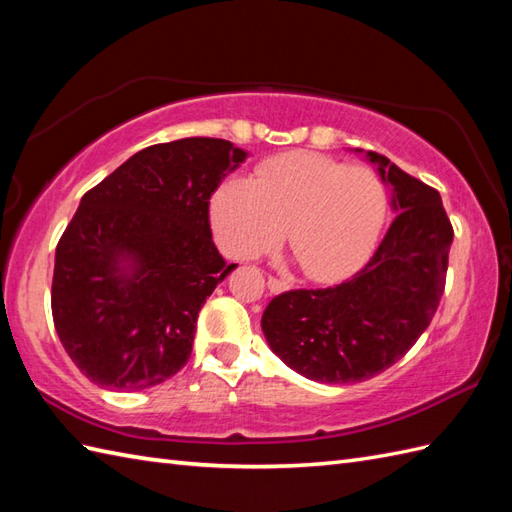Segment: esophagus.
I'll return each instance as SVG.
<instances>
[{
    "mask_svg": "<svg viewBox=\"0 0 512 512\" xmlns=\"http://www.w3.org/2000/svg\"><path fill=\"white\" fill-rule=\"evenodd\" d=\"M267 287H269L271 293H282V291H287L291 285H289L287 280H280V278L269 276V278H267Z\"/></svg>",
    "mask_w": 512,
    "mask_h": 512,
    "instance_id": "1",
    "label": "esophagus"
}]
</instances>
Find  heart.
<instances>
[{
    "label": "heart",
    "mask_w": 512,
    "mask_h": 512,
    "mask_svg": "<svg viewBox=\"0 0 512 512\" xmlns=\"http://www.w3.org/2000/svg\"><path fill=\"white\" fill-rule=\"evenodd\" d=\"M385 188L368 168L309 151L278 155L256 177H227L210 199V225L227 256L252 260L285 232L306 276L335 280L357 269L381 234Z\"/></svg>",
    "instance_id": "heart-1"
}]
</instances>
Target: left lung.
Here are the masks:
<instances>
[{"label": "left lung", "instance_id": "obj_1", "mask_svg": "<svg viewBox=\"0 0 512 512\" xmlns=\"http://www.w3.org/2000/svg\"><path fill=\"white\" fill-rule=\"evenodd\" d=\"M366 160L390 186L396 212L377 252L342 285L276 295L260 320L269 348L311 381L357 383L394 366L445 291L453 227L440 192L379 153Z\"/></svg>", "mask_w": 512, "mask_h": 512}]
</instances>
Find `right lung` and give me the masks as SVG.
Wrapping results in <instances>:
<instances>
[{"mask_svg":"<svg viewBox=\"0 0 512 512\" xmlns=\"http://www.w3.org/2000/svg\"><path fill=\"white\" fill-rule=\"evenodd\" d=\"M245 157L219 138L153 144L85 192L56 245L52 317L89 381L138 392L186 366L201 306L236 267L210 197Z\"/></svg>","mask_w":512,"mask_h":512,"instance_id":"1","label":"right lung"}]
</instances>
